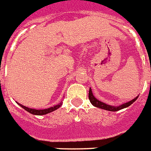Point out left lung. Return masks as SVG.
<instances>
[{
  "label": "left lung",
  "mask_w": 151,
  "mask_h": 151,
  "mask_svg": "<svg viewBox=\"0 0 151 151\" xmlns=\"http://www.w3.org/2000/svg\"><path fill=\"white\" fill-rule=\"evenodd\" d=\"M137 98H138V96L136 97L134 99H132L131 101H128V102H125L124 104H121L119 105V106H111V105L106 104L104 102H102V101L98 100V99L93 96V92H92L91 88H89V92H88V98H89V101H90V102L92 103L93 106H96V107L98 108L103 109V110H106V111H117L122 110V109H124V108L128 107L130 105H132V103L137 99Z\"/></svg>",
  "instance_id": "left-lung-1"
}]
</instances>
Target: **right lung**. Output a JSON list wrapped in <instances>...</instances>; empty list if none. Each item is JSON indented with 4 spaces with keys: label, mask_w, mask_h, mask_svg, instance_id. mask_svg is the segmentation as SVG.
<instances>
[{
    "label": "right lung",
    "mask_w": 151,
    "mask_h": 151,
    "mask_svg": "<svg viewBox=\"0 0 151 151\" xmlns=\"http://www.w3.org/2000/svg\"><path fill=\"white\" fill-rule=\"evenodd\" d=\"M17 102V101H16ZM18 103V102H17ZM18 104L22 107L24 110H26L27 111L29 112L31 114H32V115H46L48 113H50V112L53 111H56L57 109H58V108L60 107L61 105H62V102L59 103V104L55 105V106H53L52 107L50 108H47V109H44V110H36V109H32V108H29V107H27L25 106H23V105H21L20 103H18Z\"/></svg>",
    "instance_id": "obj_1"
}]
</instances>
